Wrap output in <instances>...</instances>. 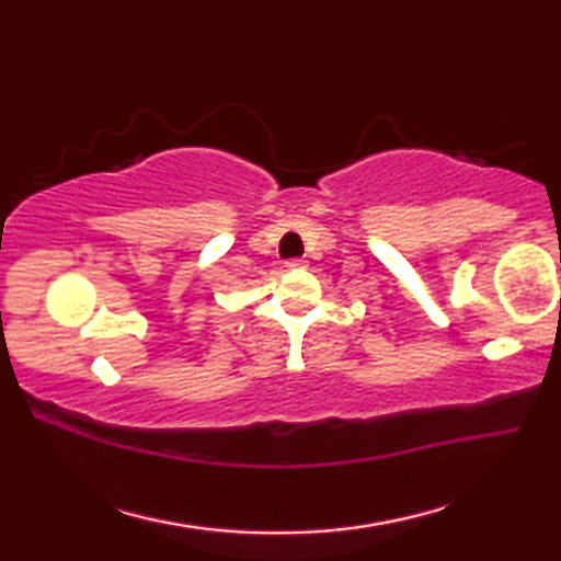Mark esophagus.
<instances>
[{"label":"esophagus","instance_id":"1","mask_svg":"<svg viewBox=\"0 0 561 561\" xmlns=\"http://www.w3.org/2000/svg\"><path fill=\"white\" fill-rule=\"evenodd\" d=\"M284 267H287V270L304 267V260H299V257H296V260H287V262H284Z\"/></svg>","mask_w":561,"mask_h":561}]
</instances>
